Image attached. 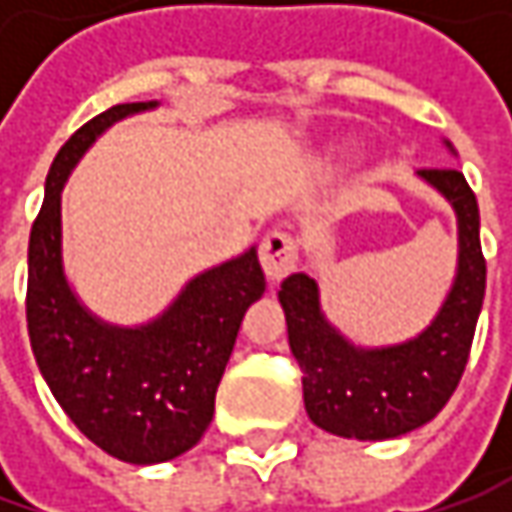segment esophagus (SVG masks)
Segmentation results:
<instances>
[{"label": "esophagus", "instance_id": "esophagus-1", "mask_svg": "<svg viewBox=\"0 0 512 512\" xmlns=\"http://www.w3.org/2000/svg\"><path fill=\"white\" fill-rule=\"evenodd\" d=\"M259 259H262L267 279L273 285L282 282L287 273L296 267V262H299V242H296V236H290L285 230H270L262 239Z\"/></svg>", "mask_w": 512, "mask_h": 512}]
</instances>
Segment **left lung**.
Here are the masks:
<instances>
[{
	"instance_id": "obj_1",
	"label": "left lung",
	"mask_w": 512,
	"mask_h": 512,
	"mask_svg": "<svg viewBox=\"0 0 512 512\" xmlns=\"http://www.w3.org/2000/svg\"><path fill=\"white\" fill-rule=\"evenodd\" d=\"M444 145L453 153L450 142ZM416 176L450 202L459 225L453 285L419 336L387 347H359L327 322L319 285L307 273H290L279 290L287 342L302 367L307 416L333 436L382 442L422 427L453 396L470 356L487 285L479 202L456 168L419 170Z\"/></svg>"
}]
</instances>
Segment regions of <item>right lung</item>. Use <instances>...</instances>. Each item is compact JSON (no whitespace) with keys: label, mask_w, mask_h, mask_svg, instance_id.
Returning <instances> with one entry per match:
<instances>
[{"label":"right lung","mask_w":512,"mask_h":512,"mask_svg":"<svg viewBox=\"0 0 512 512\" xmlns=\"http://www.w3.org/2000/svg\"><path fill=\"white\" fill-rule=\"evenodd\" d=\"M159 102L99 113L56 153L30 227L28 336L39 373L68 419L128 464L170 462L202 439L245 310L265 293L256 247L193 276L139 327L102 322L79 302L62 265V187L105 130Z\"/></svg>","instance_id":"1"}]
</instances>
